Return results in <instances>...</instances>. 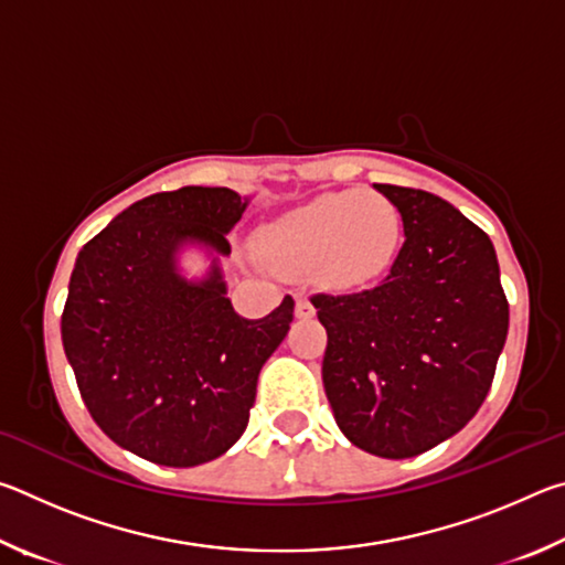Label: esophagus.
<instances>
[{
    "instance_id": "1",
    "label": "esophagus",
    "mask_w": 565,
    "mask_h": 565,
    "mask_svg": "<svg viewBox=\"0 0 565 565\" xmlns=\"http://www.w3.org/2000/svg\"><path fill=\"white\" fill-rule=\"evenodd\" d=\"M317 309H313L309 299H303V296H296V317L299 319H311Z\"/></svg>"
}]
</instances>
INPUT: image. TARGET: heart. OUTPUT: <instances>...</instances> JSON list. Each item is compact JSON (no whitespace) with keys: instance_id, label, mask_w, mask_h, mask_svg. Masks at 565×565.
<instances>
[{"instance_id":"1","label":"heart","mask_w":565,"mask_h":565,"mask_svg":"<svg viewBox=\"0 0 565 565\" xmlns=\"http://www.w3.org/2000/svg\"><path fill=\"white\" fill-rule=\"evenodd\" d=\"M404 224L396 204L374 189L323 194L276 218L259 236L264 259L331 289H359L396 262Z\"/></svg>"}]
</instances>
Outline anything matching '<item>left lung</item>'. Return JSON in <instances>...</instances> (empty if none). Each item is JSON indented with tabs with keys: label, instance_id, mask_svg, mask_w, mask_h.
Masks as SVG:
<instances>
[{
	"label": "left lung",
	"instance_id": "left-lung-1",
	"mask_svg": "<svg viewBox=\"0 0 565 565\" xmlns=\"http://www.w3.org/2000/svg\"><path fill=\"white\" fill-rule=\"evenodd\" d=\"M374 186L404 222L396 262L374 289L311 303L329 337L321 376L341 434L374 456L411 458L481 408L509 301L486 232L428 191Z\"/></svg>",
	"mask_w": 565,
	"mask_h": 565
}]
</instances>
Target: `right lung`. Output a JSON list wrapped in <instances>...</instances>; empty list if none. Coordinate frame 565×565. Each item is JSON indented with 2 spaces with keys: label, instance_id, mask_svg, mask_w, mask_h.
<instances>
[{
  "label": "right lung",
  "instance_id": "obj_1",
  "mask_svg": "<svg viewBox=\"0 0 565 565\" xmlns=\"http://www.w3.org/2000/svg\"><path fill=\"white\" fill-rule=\"evenodd\" d=\"M248 196L226 186L151 194L109 222L76 256L62 343L92 418L114 444L151 463L214 461L248 424L256 381L294 319V299L264 319L238 317L226 296V234ZM213 254L202 280L178 254Z\"/></svg>",
  "mask_w": 565,
  "mask_h": 565
}]
</instances>
